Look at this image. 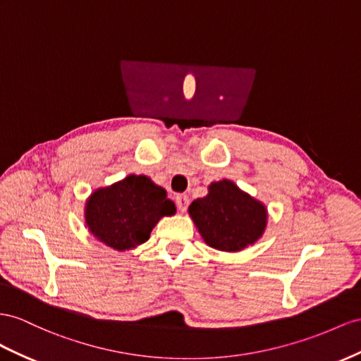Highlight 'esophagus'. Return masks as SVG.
<instances>
[{"label":"esophagus","mask_w":361,"mask_h":361,"mask_svg":"<svg viewBox=\"0 0 361 361\" xmlns=\"http://www.w3.org/2000/svg\"><path fill=\"white\" fill-rule=\"evenodd\" d=\"M175 204H177V209L180 212H186L189 207V197L188 195H177L175 197Z\"/></svg>","instance_id":"1"}]
</instances>
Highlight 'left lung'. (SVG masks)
Here are the masks:
<instances>
[{
	"instance_id": "left-lung-1",
	"label": "left lung",
	"mask_w": 361,
	"mask_h": 361,
	"mask_svg": "<svg viewBox=\"0 0 361 361\" xmlns=\"http://www.w3.org/2000/svg\"><path fill=\"white\" fill-rule=\"evenodd\" d=\"M189 214L204 241L223 252H238L261 238L267 210L235 183H212L209 195L190 204Z\"/></svg>"
}]
</instances>
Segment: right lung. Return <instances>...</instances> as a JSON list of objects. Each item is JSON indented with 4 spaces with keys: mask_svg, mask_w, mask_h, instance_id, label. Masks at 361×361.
<instances>
[{
    "mask_svg": "<svg viewBox=\"0 0 361 361\" xmlns=\"http://www.w3.org/2000/svg\"><path fill=\"white\" fill-rule=\"evenodd\" d=\"M168 193L143 175H129L111 188L99 189L87 202V226L102 243L128 250L149 239L164 215H173Z\"/></svg>",
    "mask_w": 361,
    "mask_h": 361,
    "instance_id": "right-lung-1",
    "label": "right lung"
}]
</instances>
